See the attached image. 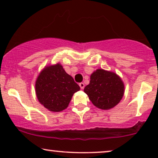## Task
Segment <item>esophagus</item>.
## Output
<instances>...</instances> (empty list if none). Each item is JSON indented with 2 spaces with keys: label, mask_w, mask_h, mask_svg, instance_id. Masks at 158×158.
Wrapping results in <instances>:
<instances>
[{
  "label": "esophagus",
  "mask_w": 158,
  "mask_h": 158,
  "mask_svg": "<svg viewBox=\"0 0 158 158\" xmlns=\"http://www.w3.org/2000/svg\"><path fill=\"white\" fill-rule=\"evenodd\" d=\"M79 85H80V87H81V89H83L84 87H85V84H84L83 83H79Z\"/></svg>",
  "instance_id": "34e87169"
}]
</instances>
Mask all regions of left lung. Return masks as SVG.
I'll return each instance as SVG.
<instances>
[{
    "label": "left lung",
    "mask_w": 158,
    "mask_h": 158,
    "mask_svg": "<svg viewBox=\"0 0 158 158\" xmlns=\"http://www.w3.org/2000/svg\"><path fill=\"white\" fill-rule=\"evenodd\" d=\"M124 85L122 79L114 73L98 69L90 75V83L84 88L93 104L107 110L122 100Z\"/></svg>",
    "instance_id": "left-lung-1"
}]
</instances>
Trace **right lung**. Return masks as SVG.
<instances>
[{
	"instance_id": "right-lung-1",
	"label": "right lung",
	"mask_w": 158,
	"mask_h": 158,
	"mask_svg": "<svg viewBox=\"0 0 158 158\" xmlns=\"http://www.w3.org/2000/svg\"><path fill=\"white\" fill-rule=\"evenodd\" d=\"M36 94L40 102L51 111H61L68 106L80 86L60 64L45 68L36 79Z\"/></svg>"
}]
</instances>
